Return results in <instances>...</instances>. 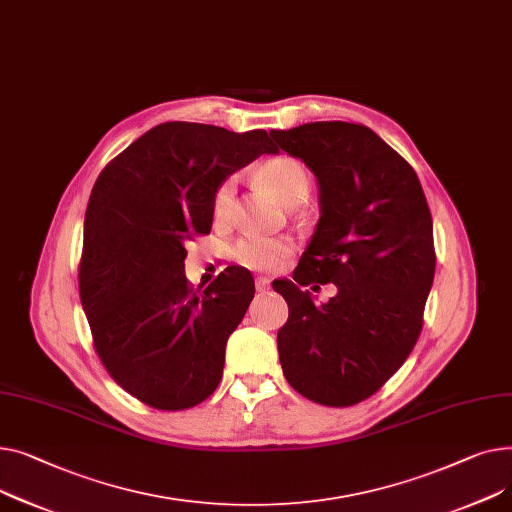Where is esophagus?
<instances>
[{
  "instance_id": "1",
  "label": "esophagus",
  "mask_w": 512,
  "mask_h": 512,
  "mask_svg": "<svg viewBox=\"0 0 512 512\" xmlns=\"http://www.w3.org/2000/svg\"><path fill=\"white\" fill-rule=\"evenodd\" d=\"M270 289V281L266 277H258L256 279V291L258 293H266Z\"/></svg>"
}]
</instances>
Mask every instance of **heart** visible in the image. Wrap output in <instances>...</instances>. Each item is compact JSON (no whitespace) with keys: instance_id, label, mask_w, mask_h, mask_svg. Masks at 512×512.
<instances>
[{"instance_id":"heart-1","label":"heart","mask_w":512,"mask_h":512,"mask_svg":"<svg viewBox=\"0 0 512 512\" xmlns=\"http://www.w3.org/2000/svg\"><path fill=\"white\" fill-rule=\"evenodd\" d=\"M256 175L260 182L273 190L277 198L289 206L302 202L310 192V173L302 161L279 155L264 161ZM235 177H225L213 194V215L217 221H227L235 206ZM293 244L285 237H242L231 250V258L250 270L273 273L291 256Z\"/></svg>"}]
</instances>
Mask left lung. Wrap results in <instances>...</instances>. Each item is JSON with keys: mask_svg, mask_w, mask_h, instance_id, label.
<instances>
[{"mask_svg": "<svg viewBox=\"0 0 512 512\" xmlns=\"http://www.w3.org/2000/svg\"><path fill=\"white\" fill-rule=\"evenodd\" d=\"M318 177L320 221L293 281L277 335L287 382L326 407L372 397L413 351L434 281L432 215L413 167L362 124L314 122L270 132ZM335 282L316 307L301 287Z\"/></svg>", "mask_w": 512, "mask_h": 512, "instance_id": "obj_1", "label": "left lung"}]
</instances>
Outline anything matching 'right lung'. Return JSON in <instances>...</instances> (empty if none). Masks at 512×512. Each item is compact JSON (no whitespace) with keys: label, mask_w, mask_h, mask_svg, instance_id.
Instances as JSON below:
<instances>
[{"label":"right lung","mask_w":512,"mask_h":512,"mask_svg":"<svg viewBox=\"0 0 512 512\" xmlns=\"http://www.w3.org/2000/svg\"><path fill=\"white\" fill-rule=\"evenodd\" d=\"M264 153H277L264 130L167 122L119 153L90 192L80 302L101 364L148 407L190 409L221 382L254 279L229 266L194 289L184 275L186 242L210 233L223 179Z\"/></svg>","instance_id":"right-lung-1"}]
</instances>
